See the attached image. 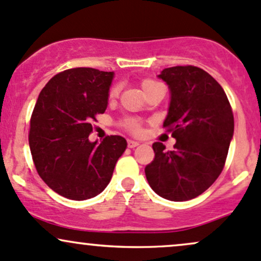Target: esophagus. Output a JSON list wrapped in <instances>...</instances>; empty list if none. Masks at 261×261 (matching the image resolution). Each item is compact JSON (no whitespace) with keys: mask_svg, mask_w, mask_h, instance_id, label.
I'll return each instance as SVG.
<instances>
[{"mask_svg":"<svg viewBox=\"0 0 261 261\" xmlns=\"http://www.w3.org/2000/svg\"><path fill=\"white\" fill-rule=\"evenodd\" d=\"M138 145H139V142H137V140H132V139L128 140V148H136V146Z\"/></svg>","mask_w":261,"mask_h":261,"instance_id":"obj_1","label":"esophagus"}]
</instances>
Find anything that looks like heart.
Listing matches in <instances>:
<instances>
[{
    "label": "heart",
    "instance_id": "obj_1",
    "mask_svg": "<svg viewBox=\"0 0 261 261\" xmlns=\"http://www.w3.org/2000/svg\"><path fill=\"white\" fill-rule=\"evenodd\" d=\"M155 85H158L156 81L150 80V79H144V80H143L142 83H140V86H142V90L144 92L146 91V90L150 89V87L155 86ZM118 92H119L118 87H117V86L116 87H112V89H111V91H110V98L111 99L116 98L117 96H118ZM125 125H127L128 129H130V130H133V132H138V129H139L138 122L134 121V119H128V121L125 122Z\"/></svg>",
    "mask_w": 261,
    "mask_h": 261
}]
</instances>
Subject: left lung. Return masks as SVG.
Listing matches in <instances>:
<instances>
[{
  "mask_svg": "<svg viewBox=\"0 0 261 261\" xmlns=\"http://www.w3.org/2000/svg\"><path fill=\"white\" fill-rule=\"evenodd\" d=\"M170 103L164 127L176 139L174 150L154 143V160L145 176L155 194L169 201H189L217 180L234 133L232 108L224 90L196 66L164 69Z\"/></svg>",
  "mask_w": 261,
  "mask_h": 261,
  "instance_id": "obj_1",
  "label": "left lung"
}]
</instances>
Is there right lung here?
<instances>
[{"label":"right lung","mask_w":261,"mask_h":261,"mask_svg":"<svg viewBox=\"0 0 261 261\" xmlns=\"http://www.w3.org/2000/svg\"><path fill=\"white\" fill-rule=\"evenodd\" d=\"M115 72L92 67L65 70L48 81L31 118L29 148L34 165L53 191L84 201L101 194L127 149L121 136L90 142L92 119L108 105Z\"/></svg>","instance_id":"1"}]
</instances>
